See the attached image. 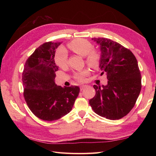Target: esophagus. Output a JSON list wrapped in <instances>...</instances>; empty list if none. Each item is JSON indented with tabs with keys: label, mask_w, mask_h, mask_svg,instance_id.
Here are the masks:
<instances>
[{
	"label": "esophagus",
	"mask_w": 156,
	"mask_h": 156,
	"mask_svg": "<svg viewBox=\"0 0 156 156\" xmlns=\"http://www.w3.org/2000/svg\"><path fill=\"white\" fill-rule=\"evenodd\" d=\"M87 86V85H81V86H80V90H83L84 88H86Z\"/></svg>",
	"instance_id": "34e87169"
}]
</instances>
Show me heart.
<instances>
[{
    "label": "heart",
    "mask_w": 156,
    "mask_h": 156,
    "mask_svg": "<svg viewBox=\"0 0 156 156\" xmlns=\"http://www.w3.org/2000/svg\"><path fill=\"white\" fill-rule=\"evenodd\" d=\"M68 48L74 53L84 56L86 64L94 69L100 68L102 54L100 51L93 48V45L88 40L83 38H77L72 40L68 44ZM55 62L60 68H64L67 65L68 53L65 49L60 48L55 55ZM90 73L88 69H84L75 73L73 77L78 82H84L86 77Z\"/></svg>",
    "instance_id": "1"
}]
</instances>
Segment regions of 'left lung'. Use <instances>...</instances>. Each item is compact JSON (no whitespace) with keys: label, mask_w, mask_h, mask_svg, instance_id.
<instances>
[{"label":"left lung","mask_w":156,"mask_h":156,"mask_svg":"<svg viewBox=\"0 0 156 156\" xmlns=\"http://www.w3.org/2000/svg\"><path fill=\"white\" fill-rule=\"evenodd\" d=\"M102 54L100 69L107 75L106 86L94 85L96 95L89 100L96 114L109 120L126 116L135 105L141 90V75L132 52L105 37H94Z\"/></svg>","instance_id":"obj_1"}]
</instances>
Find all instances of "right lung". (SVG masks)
Returning <instances> with one entry per match:
<instances>
[{"instance_id":"add662e5","label":"right lung","mask_w":156,"mask_h":156,"mask_svg":"<svg viewBox=\"0 0 156 156\" xmlns=\"http://www.w3.org/2000/svg\"><path fill=\"white\" fill-rule=\"evenodd\" d=\"M60 42H45L27 60L22 73L23 96L30 110L45 121H54L67 115L73 106L80 89L77 86H57L55 49Z\"/></svg>"}]
</instances>
